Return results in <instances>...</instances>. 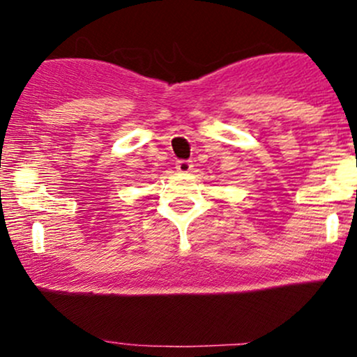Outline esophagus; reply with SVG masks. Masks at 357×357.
<instances>
[{
  "mask_svg": "<svg viewBox=\"0 0 357 357\" xmlns=\"http://www.w3.org/2000/svg\"><path fill=\"white\" fill-rule=\"evenodd\" d=\"M191 167V161H188V159H179V161L176 162V169H178L179 173H190Z\"/></svg>",
  "mask_w": 357,
  "mask_h": 357,
  "instance_id": "esophagus-1",
  "label": "esophagus"
}]
</instances>
